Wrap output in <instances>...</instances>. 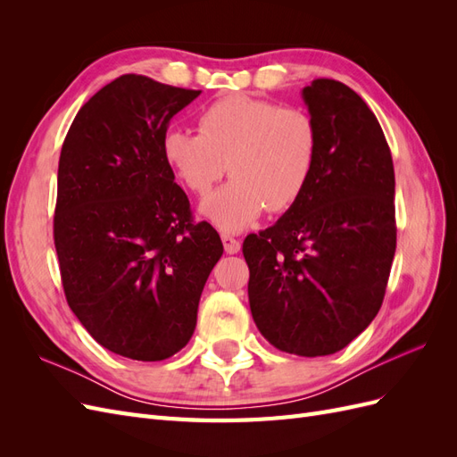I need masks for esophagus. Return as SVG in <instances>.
Returning <instances> with one entry per match:
<instances>
[{
	"label": "esophagus",
	"mask_w": 457,
	"mask_h": 457,
	"mask_svg": "<svg viewBox=\"0 0 457 457\" xmlns=\"http://www.w3.org/2000/svg\"><path fill=\"white\" fill-rule=\"evenodd\" d=\"M220 240H223V245H225V252H227L228 255H234V253H238V252H240V247H242V242H240L238 238H234V237H230V234H223V237H220Z\"/></svg>",
	"instance_id": "1"
}]
</instances>
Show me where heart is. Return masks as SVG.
Instances as JSON below:
<instances>
[{
  "label": "heart",
  "instance_id": "b5f03b06",
  "mask_svg": "<svg viewBox=\"0 0 457 457\" xmlns=\"http://www.w3.org/2000/svg\"><path fill=\"white\" fill-rule=\"evenodd\" d=\"M198 131L170 128L162 156L196 196H205L228 168L232 181L202 205L219 228L242 230L265 207L282 213L305 195L318 158L316 123L305 110L228 95L202 110Z\"/></svg>",
  "mask_w": 457,
  "mask_h": 457
}]
</instances>
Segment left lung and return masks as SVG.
Listing matches in <instances>:
<instances>
[{
  "instance_id": "left-lung-1",
  "label": "left lung",
  "mask_w": 457,
  "mask_h": 457,
  "mask_svg": "<svg viewBox=\"0 0 457 457\" xmlns=\"http://www.w3.org/2000/svg\"><path fill=\"white\" fill-rule=\"evenodd\" d=\"M318 131V158L299 202L245 237L250 309L270 345L326 356L381 309L396 250L395 168L376 114L341 81L303 89Z\"/></svg>"
}]
</instances>
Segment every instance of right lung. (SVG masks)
<instances>
[{"mask_svg": "<svg viewBox=\"0 0 457 457\" xmlns=\"http://www.w3.org/2000/svg\"><path fill=\"white\" fill-rule=\"evenodd\" d=\"M200 93L120 76L79 108L62 143L53 238L68 307L96 343L131 361L185 347L223 255L162 156L170 120Z\"/></svg>", "mask_w": 457, "mask_h": 457, "instance_id": "right-lung-1", "label": "right lung"}]
</instances>
